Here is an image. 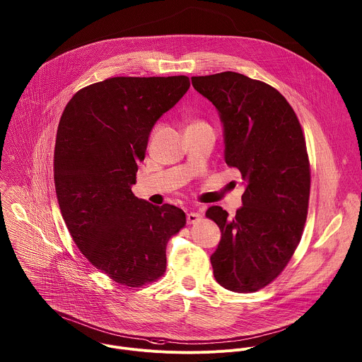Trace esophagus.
<instances>
[{"mask_svg":"<svg viewBox=\"0 0 362 362\" xmlns=\"http://www.w3.org/2000/svg\"><path fill=\"white\" fill-rule=\"evenodd\" d=\"M186 220L189 224H194V223H199L202 220V214L200 213H196V211H189L186 214Z\"/></svg>","mask_w":362,"mask_h":362,"instance_id":"obj_1","label":"esophagus"}]
</instances>
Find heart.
Instances as JSON below:
<instances>
[{
    "instance_id": "1",
    "label": "heart",
    "mask_w": 362,
    "mask_h": 362,
    "mask_svg": "<svg viewBox=\"0 0 362 362\" xmlns=\"http://www.w3.org/2000/svg\"><path fill=\"white\" fill-rule=\"evenodd\" d=\"M194 125H202V124H193V125H190V127H194Z\"/></svg>"
}]
</instances>
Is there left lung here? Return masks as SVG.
Instances as JSON below:
<instances>
[{
    "label": "left lung",
    "instance_id": "obj_1",
    "mask_svg": "<svg viewBox=\"0 0 362 362\" xmlns=\"http://www.w3.org/2000/svg\"><path fill=\"white\" fill-rule=\"evenodd\" d=\"M192 84L218 111L226 163L245 185L233 218L220 206L206 211L221 231L210 257L214 278L228 291L255 292L284 271L306 223L310 169L302 127L267 83L223 71L193 76Z\"/></svg>",
    "mask_w": 362,
    "mask_h": 362
}]
</instances>
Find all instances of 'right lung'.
Here are the masks:
<instances>
[{"mask_svg":"<svg viewBox=\"0 0 362 362\" xmlns=\"http://www.w3.org/2000/svg\"><path fill=\"white\" fill-rule=\"evenodd\" d=\"M187 76L111 77L67 103L54 145V187L81 254L112 281L138 288L163 275L182 209L138 199V162L156 121L186 94Z\"/></svg>","mask_w":362,"mask_h":362,"instance_id":"right-lung-1","label":"right lung"}]
</instances>
